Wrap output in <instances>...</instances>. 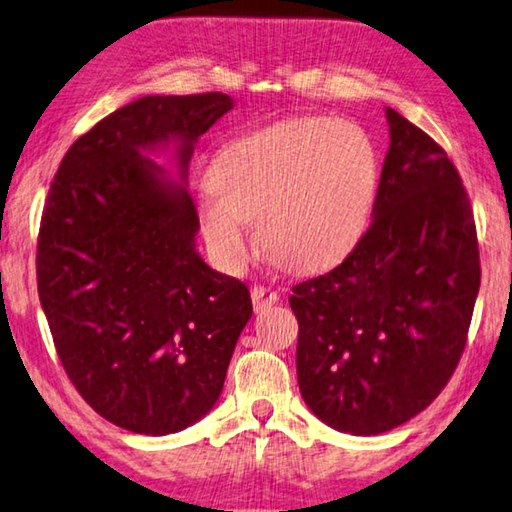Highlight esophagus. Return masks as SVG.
I'll use <instances>...</instances> for the list:
<instances>
[{
	"mask_svg": "<svg viewBox=\"0 0 512 512\" xmlns=\"http://www.w3.org/2000/svg\"><path fill=\"white\" fill-rule=\"evenodd\" d=\"M279 301V292H274L265 286H254L251 288V304H254L256 313H263L267 308L274 306Z\"/></svg>",
	"mask_w": 512,
	"mask_h": 512,
	"instance_id": "34e87169",
	"label": "esophagus"
}]
</instances>
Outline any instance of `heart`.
<instances>
[{
    "label": "heart",
    "mask_w": 512,
    "mask_h": 512,
    "mask_svg": "<svg viewBox=\"0 0 512 512\" xmlns=\"http://www.w3.org/2000/svg\"><path fill=\"white\" fill-rule=\"evenodd\" d=\"M381 165L370 133L331 117H295L242 133L217 149L199 226L211 254L242 267L251 222L265 254L292 272L340 263L367 231Z\"/></svg>",
    "instance_id": "1"
}]
</instances>
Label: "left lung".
<instances>
[{"label": "left lung", "mask_w": 512, "mask_h": 512, "mask_svg": "<svg viewBox=\"0 0 512 512\" xmlns=\"http://www.w3.org/2000/svg\"><path fill=\"white\" fill-rule=\"evenodd\" d=\"M372 224L331 272L292 288L301 397L331 429L379 435L431 404L465 349L481 286L463 181L445 149L385 108Z\"/></svg>", "instance_id": "8db88e82"}]
</instances>
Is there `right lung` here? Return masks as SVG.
<instances>
[{
	"instance_id": "1",
	"label": "right lung",
	"mask_w": 512,
	"mask_h": 512,
	"mask_svg": "<svg viewBox=\"0 0 512 512\" xmlns=\"http://www.w3.org/2000/svg\"><path fill=\"white\" fill-rule=\"evenodd\" d=\"M224 92L147 95L67 149L38 233V295L58 358L104 420L179 433L215 406L251 317L242 281L195 247L188 165ZM173 149L172 180L151 156Z\"/></svg>"
}]
</instances>
